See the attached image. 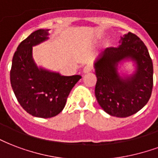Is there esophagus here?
<instances>
[{
    "instance_id": "34e87169",
    "label": "esophagus",
    "mask_w": 158,
    "mask_h": 158,
    "mask_svg": "<svg viewBox=\"0 0 158 158\" xmlns=\"http://www.w3.org/2000/svg\"><path fill=\"white\" fill-rule=\"evenodd\" d=\"M93 70V66L91 64H87L86 66H85L84 69H83V73H88L91 72Z\"/></svg>"
}]
</instances>
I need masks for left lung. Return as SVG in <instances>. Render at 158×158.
<instances>
[{
	"label": "left lung",
	"mask_w": 158,
	"mask_h": 158,
	"mask_svg": "<svg viewBox=\"0 0 158 158\" xmlns=\"http://www.w3.org/2000/svg\"><path fill=\"white\" fill-rule=\"evenodd\" d=\"M117 48H107L94 62L95 97L105 111L116 117H127L138 112L150 99L153 86V65L144 43L128 32ZM125 60L136 64L134 73L121 76L118 65Z\"/></svg>",
	"instance_id": "1"
}]
</instances>
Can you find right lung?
I'll list each match as a JSON object with an SVG mask.
<instances>
[{
    "label": "right lung",
    "instance_id": "obj_1",
    "mask_svg": "<svg viewBox=\"0 0 158 158\" xmlns=\"http://www.w3.org/2000/svg\"><path fill=\"white\" fill-rule=\"evenodd\" d=\"M49 29L33 31L20 43L12 58L10 85L18 102L30 115L51 118L58 115L80 75L64 76L38 68L32 58V47L48 39Z\"/></svg>",
    "mask_w": 158,
    "mask_h": 158
}]
</instances>
